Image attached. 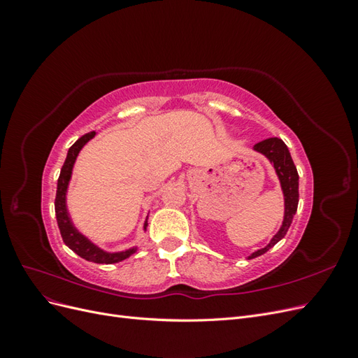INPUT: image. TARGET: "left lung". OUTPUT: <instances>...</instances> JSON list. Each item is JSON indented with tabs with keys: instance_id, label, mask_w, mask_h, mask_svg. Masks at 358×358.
I'll use <instances>...</instances> for the list:
<instances>
[{
	"instance_id": "8db88e82",
	"label": "left lung",
	"mask_w": 358,
	"mask_h": 358,
	"mask_svg": "<svg viewBox=\"0 0 358 358\" xmlns=\"http://www.w3.org/2000/svg\"><path fill=\"white\" fill-rule=\"evenodd\" d=\"M254 150L263 154L273 164L280 182V188H282V192H284L285 213H284L282 225H280L279 231L272 237L270 243L262 249H258V251L252 252L248 257V259L266 254L270 248H273L280 239H282L289 229L292 218H294V215L297 212V204H299V173L294 162H292L287 145L278 137H270L263 140V142L257 143L254 146Z\"/></svg>"
}]
</instances>
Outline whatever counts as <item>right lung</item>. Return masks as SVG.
Here are the masks:
<instances>
[{
  "label": "right lung",
  "instance_id": "obj_1",
  "mask_svg": "<svg viewBox=\"0 0 358 358\" xmlns=\"http://www.w3.org/2000/svg\"><path fill=\"white\" fill-rule=\"evenodd\" d=\"M95 136V131H91L88 134L82 136L78 142H76L70 149L66 158V162L61 169L59 178H58V187H57V197H55V215H57V221L59 231L62 236V241L66 243L71 251H74L79 257L88 259V262L92 263H99V264H113L119 263L122 259L128 258L131 254L137 251V248L127 249V251L121 252H106L103 249H100L96 245H94L90 239L78 231V229L73 225L70 215L67 210V188H69V182L71 179V171L73 166L76 162V158H78L80 149L90 142V140ZM148 227V221L145 222V230Z\"/></svg>",
  "mask_w": 358,
  "mask_h": 358
}]
</instances>
